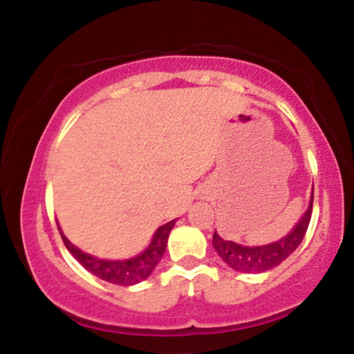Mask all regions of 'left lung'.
<instances>
[{
  "label": "left lung",
  "instance_id": "left-lung-1",
  "mask_svg": "<svg viewBox=\"0 0 354 354\" xmlns=\"http://www.w3.org/2000/svg\"><path fill=\"white\" fill-rule=\"evenodd\" d=\"M312 205L313 194L312 197H310L308 209L303 214L299 223L292 227L291 233H289L288 236L281 238L276 243L262 246H243L234 243V241L223 240V238L214 231V248L219 253L221 259H223L231 269L238 270V272L257 274L274 269V267L279 266L281 262H284V260L298 248L299 243L303 241V238H305V233L306 230H308L310 224V217H312Z\"/></svg>",
  "mask_w": 354,
  "mask_h": 354
}]
</instances>
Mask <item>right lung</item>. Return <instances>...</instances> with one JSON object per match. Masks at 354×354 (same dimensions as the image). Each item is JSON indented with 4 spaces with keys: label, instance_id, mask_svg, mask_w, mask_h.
<instances>
[{
    "label": "right lung",
    "instance_id": "right-lung-1",
    "mask_svg": "<svg viewBox=\"0 0 354 354\" xmlns=\"http://www.w3.org/2000/svg\"><path fill=\"white\" fill-rule=\"evenodd\" d=\"M176 219L169 221L167 224L160 226L159 230L156 231L154 238H152L151 245L140 253V255L133 257L130 260H102L97 259V257H92L88 253L82 252L80 248H77L75 245H71L68 241V238L62 233L63 243L68 248V252L88 270L94 276L101 277L102 281H108V283L120 284V286H131V284H137L140 281L147 279L152 274V270L156 269L157 263L160 262L164 255V250H166L167 245V236H169L171 230H173Z\"/></svg>",
    "mask_w": 354,
    "mask_h": 354
}]
</instances>
